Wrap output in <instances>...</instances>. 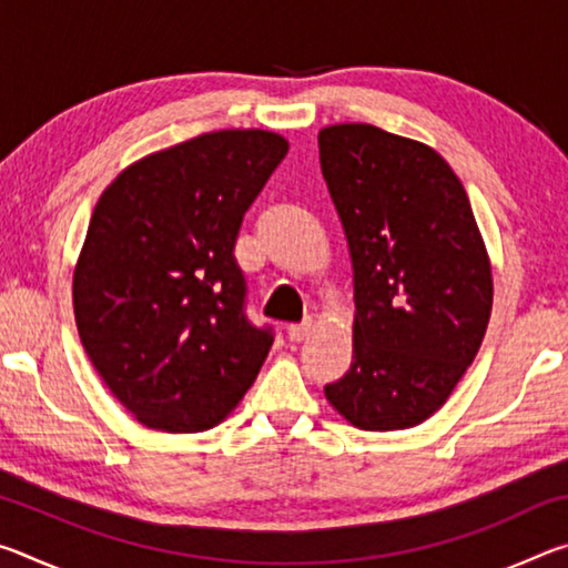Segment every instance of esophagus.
I'll return each mask as SVG.
<instances>
[{"label":"esophagus","instance_id":"esophagus-1","mask_svg":"<svg viewBox=\"0 0 568 568\" xmlns=\"http://www.w3.org/2000/svg\"><path fill=\"white\" fill-rule=\"evenodd\" d=\"M313 328H315V321L313 318H305L301 323H293L291 328H287V338L295 341V343H301V341L307 338V335H311Z\"/></svg>","mask_w":568,"mask_h":568}]
</instances>
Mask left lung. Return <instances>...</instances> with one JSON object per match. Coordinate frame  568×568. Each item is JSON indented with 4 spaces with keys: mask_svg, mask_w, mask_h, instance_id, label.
<instances>
[{
    "mask_svg": "<svg viewBox=\"0 0 568 568\" xmlns=\"http://www.w3.org/2000/svg\"><path fill=\"white\" fill-rule=\"evenodd\" d=\"M348 237L353 363L325 398L363 430H398L444 406L491 318V265L456 172L428 145L373 124L318 134Z\"/></svg>",
    "mask_w": 568,
    "mask_h": 568,
    "instance_id": "obj_1",
    "label": "left lung"
}]
</instances>
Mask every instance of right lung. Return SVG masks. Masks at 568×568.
<instances>
[{
    "mask_svg": "<svg viewBox=\"0 0 568 568\" xmlns=\"http://www.w3.org/2000/svg\"><path fill=\"white\" fill-rule=\"evenodd\" d=\"M287 142L220 130L142 158L102 192L74 271V321L142 426L197 434L253 386L273 345L247 318L235 243Z\"/></svg>",
    "mask_w": 568,
    "mask_h": 568,
    "instance_id": "obj_1",
    "label": "right lung"
}]
</instances>
